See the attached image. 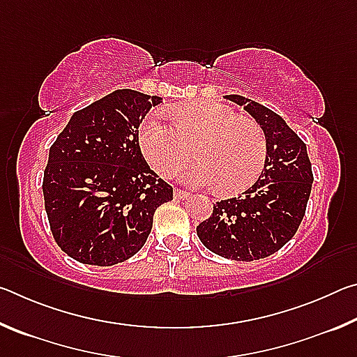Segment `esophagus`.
<instances>
[{
  "label": "esophagus",
  "instance_id": "34e87169",
  "mask_svg": "<svg viewBox=\"0 0 357 357\" xmlns=\"http://www.w3.org/2000/svg\"><path fill=\"white\" fill-rule=\"evenodd\" d=\"M189 197H190L189 192L181 190V189H174V198H178V200H187Z\"/></svg>",
  "mask_w": 357,
  "mask_h": 357
}]
</instances>
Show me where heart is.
I'll return each mask as SVG.
<instances>
[{"instance_id":"1","label":"heart","mask_w":357,"mask_h":357,"mask_svg":"<svg viewBox=\"0 0 357 357\" xmlns=\"http://www.w3.org/2000/svg\"><path fill=\"white\" fill-rule=\"evenodd\" d=\"M168 126L151 112L138 130L144 157L162 176H173L192 154L197 162L181 173L185 184H215L223 195L244 192L261 176L268 162V140L261 126L217 102L197 100L178 105Z\"/></svg>"}]
</instances>
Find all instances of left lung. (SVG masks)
Instances as JSON below:
<instances>
[{
    "instance_id": "8db88e82",
    "label": "left lung",
    "mask_w": 357,
    "mask_h": 357,
    "mask_svg": "<svg viewBox=\"0 0 357 357\" xmlns=\"http://www.w3.org/2000/svg\"><path fill=\"white\" fill-rule=\"evenodd\" d=\"M261 126L268 162L244 195L217 202L208 220L197 227L203 245L223 258L253 261L280 250L304 219L313 173L305 143L279 114L243 96H227Z\"/></svg>"
}]
</instances>
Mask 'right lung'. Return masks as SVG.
<instances>
[{
	"mask_svg": "<svg viewBox=\"0 0 357 357\" xmlns=\"http://www.w3.org/2000/svg\"><path fill=\"white\" fill-rule=\"evenodd\" d=\"M162 98L116 89L72 114L48 153L45 211L56 244L83 264L123 263L142 249L173 187L151 170L138 128Z\"/></svg>",
	"mask_w": 357,
	"mask_h": 357,
	"instance_id": "right-lung-1",
	"label": "right lung"
}]
</instances>
